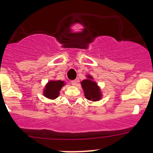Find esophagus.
Instances as JSON below:
<instances>
[{
    "label": "esophagus",
    "instance_id": "obj_1",
    "mask_svg": "<svg viewBox=\"0 0 153 153\" xmlns=\"http://www.w3.org/2000/svg\"><path fill=\"white\" fill-rule=\"evenodd\" d=\"M77 82H78V81H77L76 80H72V81H71V84H72V85H76V84H77Z\"/></svg>",
    "mask_w": 153,
    "mask_h": 153
}]
</instances>
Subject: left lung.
Instances as JSON below:
<instances>
[{
    "mask_svg": "<svg viewBox=\"0 0 153 153\" xmlns=\"http://www.w3.org/2000/svg\"><path fill=\"white\" fill-rule=\"evenodd\" d=\"M87 78L80 82L85 97L91 101H98L102 98L101 89L98 83L94 80V78L90 75H86Z\"/></svg>",
    "mask_w": 153,
    "mask_h": 153,
    "instance_id": "1",
    "label": "left lung"
}]
</instances>
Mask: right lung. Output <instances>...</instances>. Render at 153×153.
<instances>
[{
    "mask_svg": "<svg viewBox=\"0 0 153 153\" xmlns=\"http://www.w3.org/2000/svg\"><path fill=\"white\" fill-rule=\"evenodd\" d=\"M65 85L63 80H50L45 85L43 94L45 97L50 99H57L59 95L61 88Z\"/></svg>",
    "mask_w": 153,
    "mask_h": 153,
    "instance_id": "add662e5",
    "label": "right lung"
}]
</instances>
